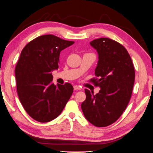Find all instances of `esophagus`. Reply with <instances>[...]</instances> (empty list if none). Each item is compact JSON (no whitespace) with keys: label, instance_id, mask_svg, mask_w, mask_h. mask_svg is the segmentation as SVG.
<instances>
[{"label":"esophagus","instance_id":"1","mask_svg":"<svg viewBox=\"0 0 153 153\" xmlns=\"http://www.w3.org/2000/svg\"><path fill=\"white\" fill-rule=\"evenodd\" d=\"M74 90H81V87L79 86H78V85H74Z\"/></svg>","mask_w":153,"mask_h":153}]
</instances>
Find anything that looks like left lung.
I'll use <instances>...</instances> for the list:
<instances>
[{"instance_id": "8db88e82", "label": "left lung", "mask_w": 153, "mask_h": 153, "mask_svg": "<svg viewBox=\"0 0 153 153\" xmlns=\"http://www.w3.org/2000/svg\"><path fill=\"white\" fill-rule=\"evenodd\" d=\"M90 44L98 54L96 77L90 82L100 90L94 95L85 88L86 99L81 109L91 124L105 127L114 123L128 104L135 79L134 66L128 52L119 42L100 38Z\"/></svg>"}]
</instances>
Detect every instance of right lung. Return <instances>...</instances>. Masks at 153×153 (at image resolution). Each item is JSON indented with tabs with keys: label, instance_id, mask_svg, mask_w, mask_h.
Wrapping results in <instances>:
<instances>
[{
	"label": "right lung",
	"instance_id": "add662e5",
	"mask_svg": "<svg viewBox=\"0 0 153 153\" xmlns=\"http://www.w3.org/2000/svg\"><path fill=\"white\" fill-rule=\"evenodd\" d=\"M74 43L46 34L28 42L21 53L15 69L17 94L35 120L47 123L56 118L72 94L70 83L54 85L51 71L59 68L60 51Z\"/></svg>",
	"mask_w": 153,
	"mask_h": 153
}]
</instances>
